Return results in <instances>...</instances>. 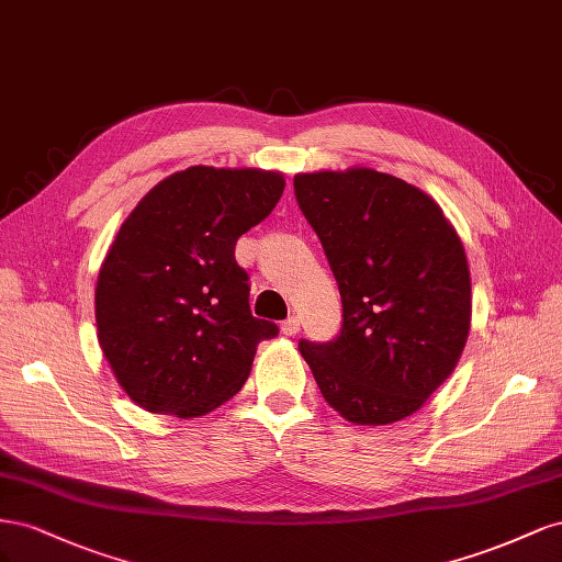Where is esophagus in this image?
<instances>
[{
    "label": "esophagus",
    "mask_w": 562,
    "mask_h": 562,
    "mask_svg": "<svg viewBox=\"0 0 562 562\" xmlns=\"http://www.w3.org/2000/svg\"><path fill=\"white\" fill-rule=\"evenodd\" d=\"M299 329H301V319L296 315L286 317L284 323H282V334L284 336H294V334H299Z\"/></svg>",
    "instance_id": "1"
}]
</instances>
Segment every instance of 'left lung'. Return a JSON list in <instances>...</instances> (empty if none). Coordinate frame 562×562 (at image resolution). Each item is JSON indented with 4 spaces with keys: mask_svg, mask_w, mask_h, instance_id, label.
<instances>
[{
    "mask_svg": "<svg viewBox=\"0 0 562 562\" xmlns=\"http://www.w3.org/2000/svg\"><path fill=\"white\" fill-rule=\"evenodd\" d=\"M294 192L344 303L334 341L299 344L319 393L358 426L412 416L469 339L471 272L457 231L424 190L374 169L296 173Z\"/></svg>",
    "mask_w": 562,
    "mask_h": 562,
    "instance_id": "8db88e82",
    "label": "left lung"
}]
</instances>
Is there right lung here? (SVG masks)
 Masks as SVG:
<instances>
[{
	"mask_svg": "<svg viewBox=\"0 0 562 562\" xmlns=\"http://www.w3.org/2000/svg\"><path fill=\"white\" fill-rule=\"evenodd\" d=\"M284 190L280 171L188 167L126 216L95 282L99 344L134 403L179 419L210 414L251 372L278 325L251 315L237 237Z\"/></svg>",
	"mask_w": 562,
	"mask_h": 562,
	"instance_id": "obj_1",
	"label": "right lung"
}]
</instances>
